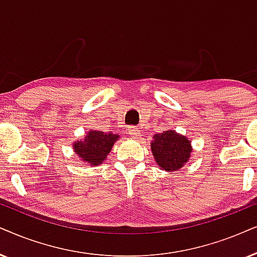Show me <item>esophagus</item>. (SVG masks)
I'll return each mask as SVG.
<instances>
[{"mask_svg": "<svg viewBox=\"0 0 257 257\" xmlns=\"http://www.w3.org/2000/svg\"><path fill=\"white\" fill-rule=\"evenodd\" d=\"M129 134H131L132 138L138 139L140 136V132L138 131V128H135V126H131V128H129Z\"/></svg>", "mask_w": 257, "mask_h": 257, "instance_id": "34e87169", "label": "esophagus"}]
</instances>
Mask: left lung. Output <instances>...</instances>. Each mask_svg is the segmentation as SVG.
Wrapping results in <instances>:
<instances>
[{
	"label": "left lung",
	"mask_w": 257,
	"mask_h": 257,
	"mask_svg": "<svg viewBox=\"0 0 257 257\" xmlns=\"http://www.w3.org/2000/svg\"><path fill=\"white\" fill-rule=\"evenodd\" d=\"M152 152L155 161L165 171H177L188 161L191 149L190 141L174 131H166L154 136Z\"/></svg>",
	"instance_id": "obj_1"
}]
</instances>
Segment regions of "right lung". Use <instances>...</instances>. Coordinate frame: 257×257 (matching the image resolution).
Returning <instances> with one entry per match:
<instances>
[{
	"label": "right lung",
	"mask_w": 257,
	"mask_h": 257,
	"mask_svg": "<svg viewBox=\"0 0 257 257\" xmlns=\"http://www.w3.org/2000/svg\"><path fill=\"white\" fill-rule=\"evenodd\" d=\"M117 139L118 136L111 133L108 134L100 131H90L83 141H77L74 144V152L83 161L97 166L103 164L111 151L113 142Z\"/></svg>",
	"instance_id": "obj_1"
}]
</instances>
